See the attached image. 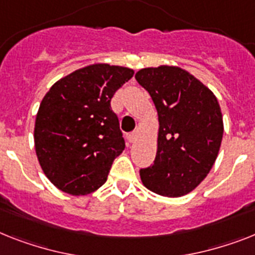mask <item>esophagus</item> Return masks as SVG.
I'll return each instance as SVG.
<instances>
[{
	"label": "esophagus",
	"mask_w": 255,
	"mask_h": 255,
	"mask_svg": "<svg viewBox=\"0 0 255 255\" xmlns=\"http://www.w3.org/2000/svg\"><path fill=\"white\" fill-rule=\"evenodd\" d=\"M136 136H138V132H136V131L130 132V134H128V140H129V142H131V143L135 142Z\"/></svg>",
	"instance_id": "obj_1"
}]
</instances>
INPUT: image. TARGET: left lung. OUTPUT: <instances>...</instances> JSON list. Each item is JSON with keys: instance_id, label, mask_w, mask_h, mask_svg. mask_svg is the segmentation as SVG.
<instances>
[{"instance_id": "obj_1", "label": "left lung", "mask_w": 255, "mask_h": 255, "mask_svg": "<svg viewBox=\"0 0 255 255\" xmlns=\"http://www.w3.org/2000/svg\"><path fill=\"white\" fill-rule=\"evenodd\" d=\"M135 79L148 91L159 116L156 157L152 165L139 170L140 180L159 195L188 194L207 176L222 144L218 99L176 66L142 69Z\"/></svg>"}]
</instances>
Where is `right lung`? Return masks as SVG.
Listing matches in <instances>:
<instances>
[{
    "label": "right lung",
    "mask_w": 255,
    "mask_h": 255,
    "mask_svg": "<svg viewBox=\"0 0 255 255\" xmlns=\"http://www.w3.org/2000/svg\"><path fill=\"white\" fill-rule=\"evenodd\" d=\"M132 74L129 67L91 65L56 82L44 96L35 148L44 173L60 190L88 194L107 181L125 148L111 100Z\"/></svg>",
    "instance_id": "right-lung-1"
}]
</instances>
